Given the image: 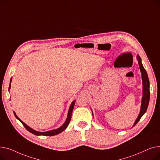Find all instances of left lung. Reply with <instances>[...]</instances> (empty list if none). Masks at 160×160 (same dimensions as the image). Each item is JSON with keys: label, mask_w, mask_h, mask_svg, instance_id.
<instances>
[{"label": "left lung", "mask_w": 160, "mask_h": 160, "mask_svg": "<svg viewBox=\"0 0 160 160\" xmlns=\"http://www.w3.org/2000/svg\"><path fill=\"white\" fill-rule=\"evenodd\" d=\"M137 60L138 61V63L139 65V68L141 72L142 75V102H141V111L139 114V116L137 118L135 123H134L133 127H134L140 120L141 117L144 115V113L146 112L147 108L149 103V99H150V82L148 80V77L147 75V72L145 68L143 67L141 63V60L139 56H137Z\"/></svg>", "instance_id": "left-lung-1"}]
</instances>
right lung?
I'll return each mask as SVG.
<instances>
[{
  "instance_id": "add662e5",
  "label": "right lung",
  "mask_w": 160,
  "mask_h": 160,
  "mask_svg": "<svg viewBox=\"0 0 160 160\" xmlns=\"http://www.w3.org/2000/svg\"><path fill=\"white\" fill-rule=\"evenodd\" d=\"M12 82V78L10 80V83ZM10 86H11V84L10 83V86H9V88H8V89L10 90ZM74 104H75V101H73L72 103L71 104L70 108H69V112H68V115H67V120L65 122V123L62 126V127L60 128H59L56 130H50V131H48V132H37L36 130H33V129H32L31 128H30L29 127H28V126L24 123L19 117L16 115L15 113L13 112L14 113V115L15 116V117L17 119H18L22 124V125L24 127V128H26L28 131H29L30 132H31L32 133L34 134V135H36V136H55V135H57V134L60 133L61 132H62L67 127H68V125L70 122V121H71V115H72V110H73V108H74Z\"/></svg>"
}]
</instances>
